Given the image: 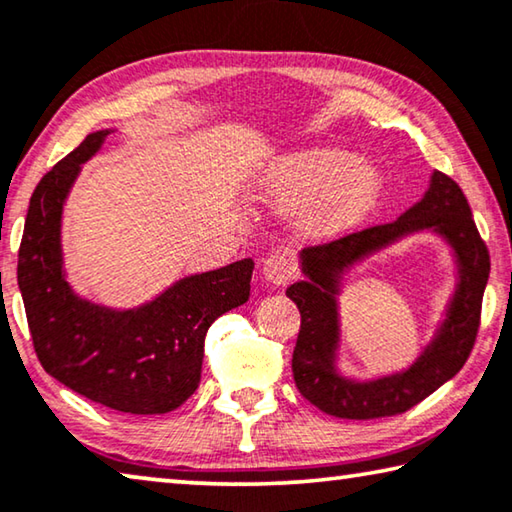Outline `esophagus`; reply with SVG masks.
Wrapping results in <instances>:
<instances>
[{
    "label": "esophagus",
    "mask_w": 512,
    "mask_h": 512,
    "mask_svg": "<svg viewBox=\"0 0 512 512\" xmlns=\"http://www.w3.org/2000/svg\"><path fill=\"white\" fill-rule=\"evenodd\" d=\"M262 275L266 282H271L275 287L287 285V282L296 275L294 259L285 253H273L262 262Z\"/></svg>",
    "instance_id": "1"
}]
</instances>
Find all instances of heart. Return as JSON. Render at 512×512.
Here are the masks:
<instances>
[{
	"mask_svg": "<svg viewBox=\"0 0 512 512\" xmlns=\"http://www.w3.org/2000/svg\"><path fill=\"white\" fill-rule=\"evenodd\" d=\"M383 191V175L369 159L344 148L310 145L282 154L266 168L259 200L273 214L303 212L312 237H337L367 216Z\"/></svg>",
	"mask_w": 512,
	"mask_h": 512,
	"instance_id": "b5f03b06",
	"label": "heart"
}]
</instances>
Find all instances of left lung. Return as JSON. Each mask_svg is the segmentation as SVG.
I'll return each mask as SVG.
<instances>
[{
	"mask_svg": "<svg viewBox=\"0 0 512 512\" xmlns=\"http://www.w3.org/2000/svg\"><path fill=\"white\" fill-rule=\"evenodd\" d=\"M419 231H433L444 238L457 262V289L447 304L445 319L408 370L371 381L348 379L336 367L341 343L336 296L341 293L343 275L367 256ZM300 271L305 280L287 289L300 312V332L291 360L298 392L326 415L378 419L410 410L467 362L481 321L490 255L476 230L465 193L451 177L435 170L424 198L396 221L367 227L326 246L300 250Z\"/></svg>",
	"mask_w": 512,
	"mask_h": 512,
	"instance_id": "1",
	"label": "left lung"
}]
</instances>
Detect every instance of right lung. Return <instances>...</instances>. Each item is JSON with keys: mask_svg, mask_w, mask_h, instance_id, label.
<instances>
[{"mask_svg": "<svg viewBox=\"0 0 512 512\" xmlns=\"http://www.w3.org/2000/svg\"><path fill=\"white\" fill-rule=\"evenodd\" d=\"M113 129L88 134L38 182L18 253V285L43 369L86 399L129 415H164L196 392L205 335L250 296L255 262L186 275L129 310L81 298L66 280L61 218L81 164Z\"/></svg>", "mask_w": 512, "mask_h": 512, "instance_id": "add662e5", "label": "right lung"}]
</instances>
